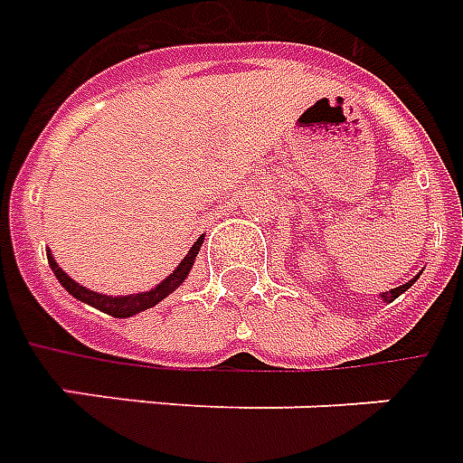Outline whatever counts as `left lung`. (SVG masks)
Masks as SVG:
<instances>
[{"label": "left lung", "mask_w": 463, "mask_h": 463, "mask_svg": "<svg viewBox=\"0 0 463 463\" xmlns=\"http://www.w3.org/2000/svg\"><path fill=\"white\" fill-rule=\"evenodd\" d=\"M412 283H415V280H410V283L401 285V288H392V290H388V293H383V295H381V298H383L385 302H392V300H395V298H398V295L405 293V290H408V288H410V285H412Z\"/></svg>", "instance_id": "left-lung-1"}]
</instances>
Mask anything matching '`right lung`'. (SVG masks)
Listing matches in <instances>:
<instances>
[{"instance_id": "1", "label": "right lung", "mask_w": 463, "mask_h": 463, "mask_svg": "<svg viewBox=\"0 0 463 463\" xmlns=\"http://www.w3.org/2000/svg\"><path fill=\"white\" fill-rule=\"evenodd\" d=\"M200 244H203V236L197 239L193 244V249L187 251V256L183 260H180V266L173 273H170L165 280H163L161 285H156L153 290H148V293H137V295H128V298H109V295H102V293H92V290H87V288H82L80 283H75L65 270L58 266L53 260V256L48 253V263H51V270L55 273V278L61 280V285L68 290V293L72 295V298H78V300L87 302V305H92V307H97V310L107 312V315H112V317H131V315H138V312L148 310V307H153V305H158V302L163 300V298H168L175 288H180L183 285V280L187 278V273H190V269H193L194 263V256H197V251H200Z\"/></svg>"}]
</instances>
